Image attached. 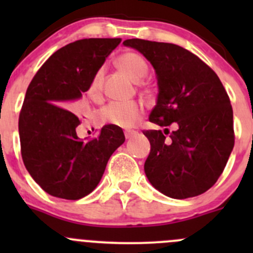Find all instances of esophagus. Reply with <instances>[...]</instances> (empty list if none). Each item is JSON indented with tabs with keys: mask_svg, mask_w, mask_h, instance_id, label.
<instances>
[{
	"mask_svg": "<svg viewBox=\"0 0 253 253\" xmlns=\"http://www.w3.org/2000/svg\"><path fill=\"white\" fill-rule=\"evenodd\" d=\"M136 133H137L136 131H125V137H126V139H129L132 138Z\"/></svg>",
	"mask_w": 253,
	"mask_h": 253,
	"instance_id": "esophagus-1",
	"label": "esophagus"
}]
</instances>
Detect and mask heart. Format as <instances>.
Masks as SVG:
<instances>
[{
  "mask_svg": "<svg viewBox=\"0 0 253 253\" xmlns=\"http://www.w3.org/2000/svg\"><path fill=\"white\" fill-rule=\"evenodd\" d=\"M117 66L122 72L126 73L133 81H141L148 75V65L139 53L128 52L122 53L116 61ZM104 68L100 67L95 71L91 77L88 88V95L91 99H98L103 90ZM143 114L142 106L136 101H111L99 111V119L103 124L114 125L121 128H132L141 120Z\"/></svg>",
  "mask_w": 253,
  "mask_h": 253,
  "instance_id": "heart-1",
  "label": "heart"
}]
</instances>
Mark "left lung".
Segmentation results:
<instances>
[{"label": "left lung", "instance_id": "1", "mask_svg": "<svg viewBox=\"0 0 253 253\" xmlns=\"http://www.w3.org/2000/svg\"><path fill=\"white\" fill-rule=\"evenodd\" d=\"M124 45L143 53L157 72L159 94L149 121L165 129L143 131L150 142L148 180L177 200L206 192L223 174L235 143L233 108L220 79L178 45L143 39Z\"/></svg>", "mask_w": 253, "mask_h": 253}]
</instances>
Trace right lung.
<instances>
[{
  "mask_svg": "<svg viewBox=\"0 0 253 253\" xmlns=\"http://www.w3.org/2000/svg\"><path fill=\"white\" fill-rule=\"evenodd\" d=\"M120 42V38L71 42L47 58L28 86L18 121L22 159L53 197L76 201L89 195L125 142L122 128L114 125H105L93 138H78L82 121L70 110Z\"/></svg>",
  "mask_w": 253,
  "mask_h": 253,
  "instance_id": "1",
  "label": "right lung"
}]
</instances>
